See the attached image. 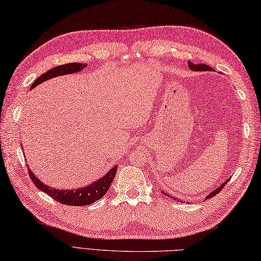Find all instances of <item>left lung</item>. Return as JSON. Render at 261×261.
Segmentation results:
<instances>
[{"label":"left lung","instance_id":"obj_1","mask_svg":"<svg viewBox=\"0 0 261 261\" xmlns=\"http://www.w3.org/2000/svg\"><path fill=\"white\" fill-rule=\"evenodd\" d=\"M188 65H189L190 70H193V71H214L212 67H210L208 65H206V64H194V63H191V62H188ZM225 185H226V181H225L224 184H223V185H221L220 187L217 188V189H215L214 191H212V193H211L208 196H207L206 199L214 197L215 195H217V194L220 193V191L222 190V188L224 187Z\"/></svg>","mask_w":261,"mask_h":261}]
</instances>
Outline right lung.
<instances>
[{
  "label": "right lung",
  "instance_id": "right-lung-1",
  "mask_svg": "<svg viewBox=\"0 0 261 261\" xmlns=\"http://www.w3.org/2000/svg\"><path fill=\"white\" fill-rule=\"evenodd\" d=\"M86 65L87 64L84 63H70V64H65V65L56 66L54 68H51V70L47 71L46 73H44L42 75H40L38 79H37L36 81L31 84L30 89H34L35 87L38 86V84L45 82L49 79L82 71L83 68L86 67ZM28 172H29L30 179L33 180V182L36 187L39 188V190L44 191V193H46L48 196H50L53 199L60 201L62 204L70 205V206H86V205L94 203L95 200H99L100 198H102L105 194L107 193L111 182H113V180L115 178V174L117 172V166L111 168L102 178H100L99 180H97V181L87 186V187L72 189V190L51 188L49 186L42 184L40 181V179L37 178L34 174V172H31L30 169H28Z\"/></svg>",
  "mask_w": 261,
  "mask_h": 261
}]
</instances>
